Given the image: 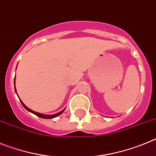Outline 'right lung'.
I'll use <instances>...</instances> for the list:
<instances>
[{
	"mask_svg": "<svg viewBox=\"0 0 156 156\" xmlns=\"http://www.w3.org/2000/svg\"><path fill=\"white\" fill-rule=\"evenodd\" d=\"M21 103H22V105H23V107H24V108H26V109H27V111L30 112H32V113L35 114L36 115H37V116L41 117V118H44V119H52V118H55V117H57L58 115H61V114L63 112V111H64V110H65V109H63L62 111H61V112H58V113L54 114V115H44V114H41V113H39V112H34V111H33V110L30 109V108H27V106L23 104V103L22 102V101H21Z\"/></svg>",
	"mask_w": 156,
	"mask_h": 156,
	"instance_id": "obj_1",
	"label": "right lung"
}]
</instances>
